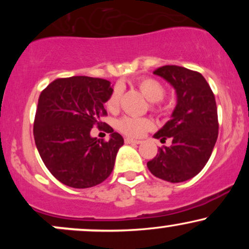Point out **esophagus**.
<instances>
[{
    "label": "esophagus",
    "instance_id": "1",
    "mask_svg": "<svg viewBox=\"0 0 249 249\" xmlns=\"http://www.w3.org/2000/svg\"><path fill=\"white\" fill-rule=\"evenodd\" d=\"M125 142H126V144H141L142 141H137V139L128 138V137H126V138H125Z\"/></svg>",
    "mask_w": 249,
    "mask_h": 249
}]
</instances>
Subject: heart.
I'll list each match as a JSON object with an SVG mask.
<instances>
[{
  "label": "heart",
  "instance_id": "heart-1",
  "mask_svg": "<svg viewBox=\"0 0 249 249\" xmlns=\"http://www.w3.org/2000/svg\"><path fill=\"white\" fill-rule=\"evenodd\" d=\"M141 92L147 98V101L152 102V107L154 110H159L158 102L164 98L165 87L157 79L151 78V77H142L136 82ZM119 95L121 90L119 87H115L111 95L108 96L107 103V108L108 111H116L118 107ZM152 122L148 118H136V117L125 116L118 119L116 123V127L121 131L122 133L126 134L128 137H142L146 131L152 127Z\"/></svg>",
  "mask_w": 249,
  "mask_h": 249
}]
</instances>
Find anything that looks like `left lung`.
<instances>
[{
	"label": "left lung",
	"mask_w": 249,
	"mask_h": 249,
	"mask_svg": "<svg viewBox=\"0 0 249 249\" xmlns=\"http://www.w3.org/2000/svg\"><path fill=\"white\" fill-rule=\"evenodd\" d=\"M174 88L177 105L171 119L154 134L170 147L158 148L147 162L150 172L170 182L193 178L204 168L218 139V110L213 91L201 73L177 65H165L153 71Z\"/></svg>",
	"instance_id": "1"
}]
</instances>
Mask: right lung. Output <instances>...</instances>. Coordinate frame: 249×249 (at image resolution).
Listing matches in <instances>:
<instances>
[{
    "label": "right lung",
    "mask_w": 249,
    "mask_h": 249,
    "mask_svg": "<svg viewBox=\"0 0 249 249\" xmlns=\"http://www.w3.org/2000/svg\"><path fill=\"white\" fill-rule=\"evenodd\" d=\"M107 79L87 76L58 78L42 91L37 104L34 138L43 162L62 184L88 188L112 172L124 139L107 125L108 142L90 136L102 127L104 104L112 92Z\"/></svg>",
    "instance_id": "1"
}]
</instances>
